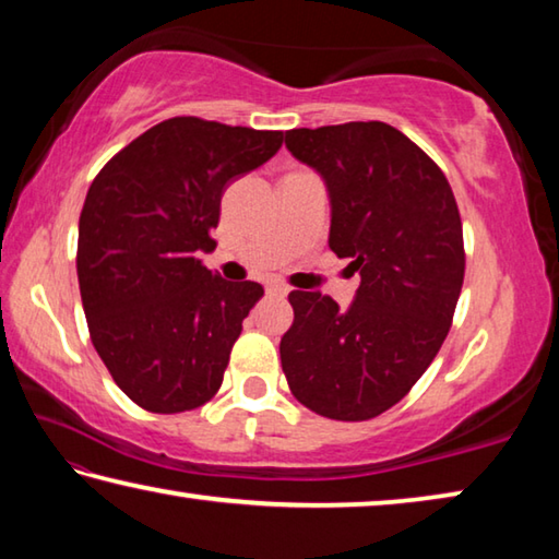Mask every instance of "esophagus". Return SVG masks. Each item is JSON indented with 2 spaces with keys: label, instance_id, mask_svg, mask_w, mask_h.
I'll return each instance as SVG.
<instances>
[{
  "label": "esophagus",
  "instance_id": "obj_1",
  "mask_svg": "<svg viewBox=\"0 0 559 559\" xmlns=\"http://www.w3.org/2000/svg\"><path fill=\"white\" fill-rule=\"evenodd\" d=\"M266 290L271 293V296H288V286H283V283L281 281H271L269 283V286H266Z\"/></svg>",
  "mask_w": 559,
  "mask_h": 559
}]
</instances>
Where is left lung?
Returning <instances> with one entry per match:
<instances>
[{
  "label": "left lung",
  "instance_id": "1",
  "mask_svg": "<svg viewBox=\"0 0 559 559\" xmlns=\"http://www.w3.org/2000/svg\"><path fill=\"white\" fill-rule=\"evenodd\" d=\"M286 147L325 179L328 243L353 259L359 288L347 310L290 290L283 372L310 412L372 419L404 400L449 335L466 271L459 206L439 165L386 122L296 128Z\"/></svg>",
  "mask_w": 559,
  "mask_h": 559
}]
</instances>
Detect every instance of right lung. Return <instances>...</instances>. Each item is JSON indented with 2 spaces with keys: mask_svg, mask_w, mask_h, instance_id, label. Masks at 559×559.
<instances>
[{
  "mask_svg": "<svg viewBox=\"0 0 559 559\" xmlns=\"http://www.w3.org/2000/svg\"><path fill=\"white\" fill-rule=\"evenodd\" d=\"M281 145V130L169 118L93 179L79 219L81 300L103 365L143 409L189 412L219 392L263 288L197 257L214 251L224 189Z\"/></svg>",
  "mask_w": 559,
  "mask_h": 559,
  "instance_id": "1",
  "label": "right lung"
}]
</instances>
